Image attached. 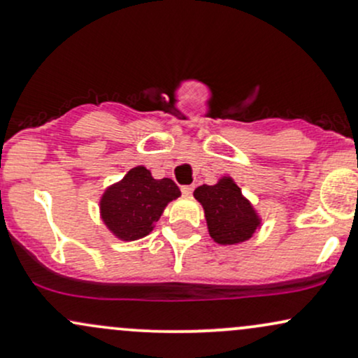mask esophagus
<instances>
[{"mask_svg":"<svg viewBox=\"0 0 358 358\" xmlns=\"http://www.w3.org/2000/svg\"><path fill=\"white\" fill-rule=\"evenodd\" d=\"M182 193H183L185 196L192 195V193H193V187H192V185H185V187H182Z\"/></svg>","mask_w":358,"mask_h":358,"instance_id":"34e87169","label":"esophagus"}]
</instances>
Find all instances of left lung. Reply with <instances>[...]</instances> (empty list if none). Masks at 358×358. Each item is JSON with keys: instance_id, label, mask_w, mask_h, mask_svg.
<instances>
[{"instance_id": "1", "label": "left lung", "mask_w": 358, "mask_h": 358, "mask_svg": "<svg viewBox=\"0 0 358 358\" xmlns=\"http://www.w3.org/2000/svg\"><path fill=\"white\" fill-rule=\"evenodd\" d=\"M193 196L203 207L208 234L217 244H242L261 229V215L232 176H222L215 185H202Z\"/></svg>"}]
</instances>
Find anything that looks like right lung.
<instances>
[{
  "label": "right lung",
  "instance_id": "add662e5",
  "mask_svg": "<svg viewBox=\"0 0 358 358\" xmlns=\"http://www.w3.org/2000/svg\"><path fill=\"white\" fill-rule=\"evenodd\" d=\"M180 195L173 180H156L146 166H134L102 193L101 219L119 241L143 239L153 231L166 205Z\"/></svg>",
  "mask_w": 358,
  "mask_h": 358
}]
</instances>
